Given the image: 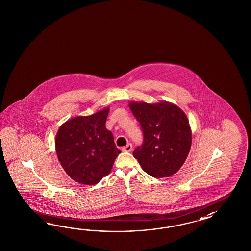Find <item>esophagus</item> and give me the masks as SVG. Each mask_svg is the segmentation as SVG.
Segmentation results:
<instances>
[{"label":"esophagus","mask_w":251,"mask_h":251,"mask_svg":"<svg viewBox=\"0 0 251 251\" xmlns=\"http://www.w3.org/2000/svg\"><path fill=\"white\" fill-rule=\"evenodd\" d=\"M133 150V146H132V144H128L127 145H126L125 147L122 148V151H126V152H129V151H131Z\"/></svg>","instance_id":"obj_1"}]
</instances>
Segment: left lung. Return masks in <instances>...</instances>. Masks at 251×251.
<instances>
[{"instance_id": "8db88e82", "label": "left lung", "mask_w": 251, "mask_h": 251, "mask_svg": "<svg viewBox=\"0 0 251 251\" xmlns=\"http://www.w3.org/2000/svg\"><path fill=\"white\" fill-rule=\"evenodd\" d=\"M129 107L144 132V144L133 151V157L150 176L174 175L191 148L192 132L187 115L168 101H131Z\"/></svg>"}]
</instances>
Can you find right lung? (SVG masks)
Here are the masks:
<instances>
[{"instance_id": "obj_1", "label": "right lung", "mask_w": 251, "mask_h": 251, "mask_svg": "<svg viewBox=\"0 0 251 251\" xmlns=\"http://www.w3.org/2000/svg\"><path fill=\"white\" fill-rule=\"evenodd\" d=\"M109 107L91 116H78L64 122L55 136L59 161L68 176L84 185H95L107 176L121 152L106 128Z\"/></svg>"}]
</instances>
